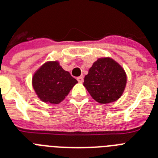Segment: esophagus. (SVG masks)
<instances>
[{
    "instance_id": "esophagus-1",
    "label": "esophagus",
    "mask_w": 158,
    "mask_h": 158,
    "mask_svg": "<svg viewBox=\"0 0 158 158\" xmlns=\"http://www.w3.org/2000/svg\"><path fill=\"white\" fill-rule=\"evenodd\" d=\"M77 79V81H78V82H79V83H82V82H83V81H84V78H83V77H82V76L78 77Z\"/></svg>"
}]
</instances>
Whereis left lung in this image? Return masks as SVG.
Segmentation results:
<instances>
[{
  "instance_id": "1",
  "label": "left lung",
  "mask_w": 158,
  "mask_h": 158,
  "mask_svg": "<svg viewBox=\"0 0 158 158\" xmlns=\"http://www.w3.org/2000/svg\"><path fill=\"white\" fill-rule=\"evenodd\" d=\"M127 84V74L110 57L98 58L84 78V85L91 97L102 104L115 102L122 96Z\"/></svg>"
}]
</instances>
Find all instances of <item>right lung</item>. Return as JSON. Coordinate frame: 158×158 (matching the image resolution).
Listing matches in <instances>:
<instances>
[{
	"instance_id": "1",
	"label": "right lung",
	"mask_w": 158,
	"mask_h": 158,
	"mask_svg": "<svg viewBox=\"0 0 158 158\" xmlns=\"http://www.w3.org/2000/svg\"><path fill=\"white\" fill-rule=\"evenodd\" d=\"M77 83V81L56 60L44 63L32 77V85L38 98L51 104L61 102Z\"/></svg>"
}]
</instances>
